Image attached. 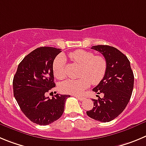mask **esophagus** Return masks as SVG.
I'll use <instances>...</instances> for the list:
<instances>
[{"instance_id":"obj_1","label":"esophagus","mask_w":146,"mask_h":146,"mask_svg":"<svg viewBox=\"0 0 146 146\" xmlns=\"http://www.w3.org/2000/svg\"><path fill=\"white\" fill-rule=\"evenodd\" d=\"M73 96H74L75 98H76L78 100H80V101H83L85 100V98H83V97H80V96H78V95H73Z\"/></svg>"}]
</instances>
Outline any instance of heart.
I'll return each mask as SVG.
<instances>
[{"instance_id": "b5f03b06", "label": "heart", "mask_w": 146, "mask_h": 146, "mask_svg": "<svg viewBox=\"0 0 146 146\" xmlns=\"http://www.w3.org/2000/svg\"><path fill=\"white\" fill-rule=\"evenodd\" d=\"M70 60L81 66L80 78L68 79L60 84V89L67 94H81L92 82L98 84L103 79L107 70V62L104 57L94 55L93 52L78 49L68 55ZM54 75L58 79H63L67 75V61L63 55H59L54 61Z\"/></svg>"}]
</instances>
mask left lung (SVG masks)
<instances>
[{
    "instance_id": "1",
    "label": "left lung",
    "mask_w": 146,
    "mask_h": 146,
    "mask_svg": "<svg viewBox=\"0 0 146 146\" xmlns=\"http://www.w3.org/2000/svg\"><path fill=\"white\" fill-rule=\"evenodd\" d=\"M92 48L104 56L107 70L103 79L92 89L104 97L93 100L94 107L86 111V114L94 120L108 122L120 115L127 107L133 90L134 74L127 56L115 47L98 45Z\"/></svg>"
}]
</instances>
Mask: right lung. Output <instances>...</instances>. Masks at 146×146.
Wrapping results in <instances>:
<instances>
[{
  "label": "right lung",
  "mask_w": 146,
  "mask_h": 146,
  "mask_svg": "<svg viewBox=\"0 0 146 146\" xmlns=\"http://www.w3.org/2000/svg\"><path fill=\"white\" fill-rule=\"evenodd\" d=\"M60 48L42 46L25 57L13 79V90L21 111L33 123L48 125L61 117L70 95L45 94L55 87L53 62Z\"/></svg>",
  "instance_id": "1"
}]
</instances>
